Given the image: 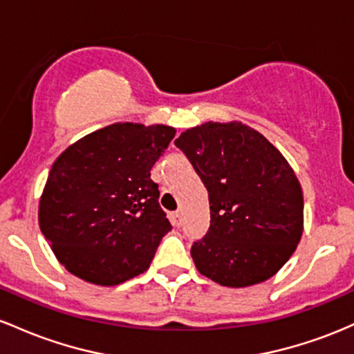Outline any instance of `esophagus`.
<instances>
[{
    "instance_id": "esophagus-1",
    "label": "esophagus",
    "mask_w": 354,
    "mask_h": 354,
    "mask_svg": "<svg viewBox=\"0 0 354 354\" xmlns=\"http://www.w3.org/2000/svg\"><path fill=\"white\" fill-rule=\"evenodd\" d=\"M170 221H172V225H176V227H178V225L182 224V214H180V210H177V212L170 214Z\"/></svg>"
}]
</instances>
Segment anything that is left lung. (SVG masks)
I'll list each match as a JSON object with an SVG mask.
<instances>
[{
	"mask_svg": "<svg viewBox=\"0 0 354 354\" xmlns=\"http://www.w3.org/2000/svg\"><path fill=\"white\" fill-rule=\"evenodd\" d=\"M176 145L209 190V232L190 249L197 271L227 288L268 281L304 230L303 189L292 167L263 133L237 120L192 127Z\"/></svg>",
	"mask_w": 354,
	"mask_h": 354,
	"instance_id": "left-lung-1",
	"label": "left lung"
}]
</instances>
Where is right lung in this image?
Masks as SVG:
<instances>
[{"mask_svg": "<svg viewBox=\"0 0 354 354\" xmlns=\"http://www.w3.org/2000/svg\"><path fill=\"white\" fill-rule=\"evenodd\" d=\"M174 135L170 125L118 122L57 157L38 224L66 271L90 284L117 286L149 269L172 229L150 170Z\"/></svg>", "mask_w": 354, "mask_h": 354, "instance_id": "add662e5", "label": "right lung"}]
</instances>
